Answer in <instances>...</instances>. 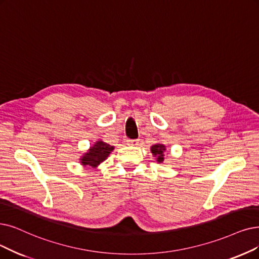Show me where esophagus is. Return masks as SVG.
Instances as JSON below:
<instances>
[{"mask_svg": "<svg viewBox=\"0 0 259 259\" xmlns=\"http://www.w3.org/2000/svg\"><path fill=\"white\" fill-rule=\"evenodd\" d=\"M126 142L128 144H132V146H137V144L139 143V139H127Z\"/></svg>", "mask_w": 259, "mask_h": 259, "instance_id": "1", "label": "esophagus"}]
</instances>
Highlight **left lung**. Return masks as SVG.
<instances>
[{
	"instance_id": "obj_1",
	"label": "left lung",
	"mask_w": 259,
	"mask_h": 259,
	"mask_svg": "<svg viewBox=\"0 0 259 259\" xmlns=\"http://www.w3.org/2000/svg\"><path fill=\"white\" fill-rule=\"evenodd\" d=\"M151 151L154 155H158L157 161H159V162L163 161V151H165L164 146H162V144H155V146L152 147Z\"/></svg>"
}]
</instances>
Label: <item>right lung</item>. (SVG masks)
<instances>
[{
    "instance_id": "1",
    "label": "right lung",
    "mask_w": 259,
    "mask_h": 259,
    "mask_svg": "<svg viewBox=\"0 0 259 259\" xmlns=\"http://www.w3.org/2000/svg\"><path fill=\"white\" fill-rule=\"evenodd\" d=\"M113 150V147L108 143L103 141H98L94 147H91L88 153L85 154V156L81 158V163L84 165H90V167L95 168L97 165L104 161L106 157Z\"/></svg>"
}]
</instances>
